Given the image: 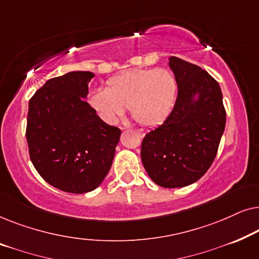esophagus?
I'll list each match as a JSON object with an SVG mask.
<instances>
[{
	"instance_id": "34e87169",
	"label": "esophagus",
	"mask_w": 259,
	"mask_h": 259,
	"mask_svg": "<svg viewBox=\"0 0 259 259\" xmlns=\"http://www.w3.org/2000/svg\"><path fill=\"white\" fill-rule=\"evenodd\" d=\"M121 128L123 130V127H121ZM137 132H138V134H139V136H140V138H143V137H144V131L139 130V131H137Z\"/></svg>"
}]
</instances>
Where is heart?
<instances>
[{
    "mask_svg": "<svg viewBox=\"0 0 259 259\" xmlns=\"http://www.w3.org/2000/svg\"><path fill=\"white\" fill-rule=\"evenodd\" d=\"M177 92L176 77L167 69H131L108 79L106 90L92 92L88 102L108 123H114L130 107L138 123L157 126L171 114Z\"/></svg>",
    "mask_w": 259,
    "mask_h": 259,
    "instance_id": "b5f03b06",
    "label": "heart"
}]
</instances>
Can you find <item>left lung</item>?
Here are the masks:
<instances>
[{
	"label": "left lung",
	"mask_w": 259,
	"mask_h": 259,
	"mask_svg": "<svg viewBox=\"0 0 259 259\" xmlns=\"http://www.w3.org/2000/svg\"><path fill=\"white\" fill-rule=\"evenodd\" d=\"M178 95L171 114L141 143L150 178L175 189L197 182L213 162L224 133L226 112L219 83L193 63L171 56Z\"/></svg>",
	"instance_id": "obj_1"
}]
</instances>
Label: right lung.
I'll list each match as a JSON object with an SVG mask.
<instances>
[{
	"label": "right lung",
	"instance_id": "1",
	"mask_svg": "<svg viewBox=\"0 0 259 259\" xmlns=\"http://www.w3.org/2000/svg\"><path fill=\"white\" fill-rule=\"evenodd\" d=\"M91 72L48 80L29 100L26 138L29 157L42 178L69 193H86L102 183L119 143L109 126L84 100Z\"/></svg>",
	"mask_w": 259,
	"mask_h": 259
}]
</instances>
